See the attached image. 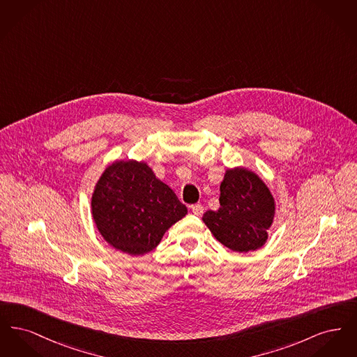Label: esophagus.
Here are the masks:
<instances>
[{
	"label": "esophagus",
	"mask_w": 357,
	"mask_h": 357,
	"mask_svg": "<svg viewBox=\"0 0 357 357\" xmlns=\"http://www.w3.org/2000/svg\"><path fill=\"white\" fill-rule=\"evenodd\" d=\"M190 208H191V211H192L195 215H202V214H204V206L201 204H191Z\"/></svg>",
	"instance_id": "esophagus-1"
}]
</instances>
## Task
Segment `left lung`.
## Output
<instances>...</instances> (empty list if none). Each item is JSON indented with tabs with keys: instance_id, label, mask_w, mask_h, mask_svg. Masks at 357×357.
Here are the masks:
<instances>
[{
	"instance_id": "8db88e82",
	"label": "left lung",
	"mask_w": 357,
	"mask_h": 357,
	"mask_svg": "<svg viewBox=\"0 0 357 357\" xmlns=\"http://www.w3.org/2000/svg\"><path fill=\"white\" fill-rule=\"evenodd\" d=\"M220 204L218 211H206L202 220L222 245L248 253L266 242V230L274 217V199L255 172L245 169L226 171Z\"/></svg>"
}]
</instances>
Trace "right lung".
Returning <instances> with one entry per match:
<instances>
[{
	"label": "right lung",
	"instance_id": "right-lung-1",
	"mask_svg": "<svg viewBox=\"0 0 357 357\" xmlns=\"http://www.w3.org/2000/svg\"><path fill=\"white\" fill-rule=\"evenodd\" d=\"M92 215L102 238L131 255L158 246L187 207L143 162H115L102 172L92 195Z\"/></svg>",
	"mask_w": 357,
	"mask_h": 357
}]
</instances>
